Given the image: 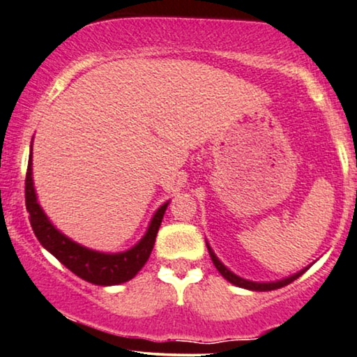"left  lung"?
Segmentation results:
<instances>
[{
	"label": "left lung",
	"mask_w": 357,
	"mask_h": 357,
	"mask_svg": "<svg viewBox=\"0 0 357 357\" xmlns=\"http://www.w3.org/2000/svg\"><path fill=\"white\" fill-rule=\"evenodd\" d=\"M206 248H208V252H210L211 261H213V264H215V267H216V269H218L220 274L223 275L226 280L231 282V284H233V285L241 287V289L256 290V291H267V290L280 289V287H285V285L291 284V282H294V280H297L298 277L302 275V274H305V271L308 269V267H305V269L297 272V274H294V275H290V277H285V279H282V280H275V282H252V280H246V279H243V277L233 274V272H231L228 267H226L225 264L221 262L218 257H216V254L211 251L210 244H208V243H206Z\"/></svg>",
	"instance_id": "obj_1"
}]
</instances>
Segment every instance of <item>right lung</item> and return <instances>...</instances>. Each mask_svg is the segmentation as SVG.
Listing matches in <instances>:
<instances>
[{
    "instance_id": "obj_1",
    "label": "right lung",
    "mask_w": 357,
    "mask_h": 357,
    "mask_svg": "<svg viewBox=\"0 0 357 357\" xmlns=\"http://www.w3.org/2000/svg\"><path fill=\"white\" fill-rule=\"evenodd\" d=\"M169 202L164 203L152 216L149 228L136 246L124 252L106 254L93 249L83 248L80 244L62 234L50 223L39 202L32 182V146L31 155L27 162L26 174V210L29 211V221L36 238L43 244L44 249L59 259L68 271L95 285H118L131 280L139 271L144 267L154 248L157 231L160 228L164 213L167 210Z\"/></svg>"
}]
</instances>
